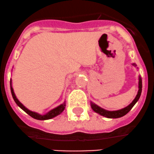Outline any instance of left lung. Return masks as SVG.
Returning <instances> with one entry per match:
<instances>
[{
    "instance_id": "8db88e82",
    "label": "left lung",
    "mask_w": 154,
    "mask_h": 154,
    "mask_svg": "<svg viewBox=\"0 0 154 154\" xmlns=\"http://www.w3.org/2000/svg\"><path fill=\"white\" fill-rule=\"evenodd\" d=\"M132 65L134 66H136V64H132ZM142 78L140 75L139 76V90H138L137 95L136 96L135 99L133 100L132 102L128 105L127 107H124V108L121 109V110H107L105 109L102 108V107H99L97 104H96L95 103H93V101H90V106H91V108L93 109V110L94 112H97L99 115L102 116L106 117V118H110V119H117L120 118V117L124 116L125 115H126L130 110L132 109V107L135 105V104L137 102L138 100L139 99L141 96V93H142Z\"/></svg>"
}]
</instances>
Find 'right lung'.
<instances>
[{
  "instance_id": "1",
  "label": "right lung",
  "mask_w": 154,
  "mask_h": 154,
  "mask_svg": "<svg viewBox=\"0 0 154 154\" xmlns=\"http://www.w3.org/2000/svg\"><path fill=\"white\" fill-rule=\"evenodd\" d=\"M10 89H11V93H12V98H13L14 101H15V103L17 104V105L19 107L22 109L23 111H25L28 115H29L30 116L32 117L33 119H35L38 120H47V119H51L54 118V117L57 116L59 114H61V112L64 111V110L65 109L66 106V101H64V103H62L61 104L58 105V107H55V108L52 109L51 110H50L49 112H47V113L44 114V115H42V114H39L36 112H33L29 110V109L26 108L25 106H23V104L22 103H20L18 99H17L16 96H15V93H14L13 88H12V80H10Z\"/></svg>"
}]
</instances>
